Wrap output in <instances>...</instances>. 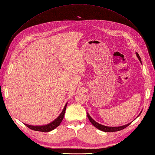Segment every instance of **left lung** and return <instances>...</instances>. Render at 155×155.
<instances>
[{"mask_svg":"<svg viewBox=\"0 0 155 155\" xmlns=\"http://www.w3.org/2000/svg\"><path fill=\"white\" fill-rule=\"evenodd\" d=\"M136 55H137V58H138V59H139V61H140V63H142L141 58H140L139 54H138L137 52H136ZM141 113H142V111H141V112H140V113L139 114V115H140V114H141ZM139 115H138V116H139ZM87 117H88V120H90L91 124H92L94 126L96 127L97 129H99V130H102V131H104V132H107V133H111V132H115V131L121 130H122V129H125V127H127L129 126V125L131 124V122H130V123H129L128 124H126V125H122V126H119V127H108V126H105V125H101V124H100L99 123L96 122V121L95 120H94L91 118V116L88 114V112H87Z\"/></svg>","mask_w":155,"mask_h":155,"instance_id":"obj_1","label":"left lung"}]
</instances>
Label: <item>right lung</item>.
Listing matches in <instances>:
<instances>
[{
    "mask_svg": "<svg viewBox=\"0 0 155 155\" xmlns=\"http://www.w3.org/2000/svg\"><path fill=\"white\" fill-rule=\"evenodd\" d=\"M67 104L68 103H67V104H65L63 109L61 112V113L59 114V116L58 117V118L55 119L53 121H51V123H50L48 124L43 125H37V126L36 125H30L26 124H25V125L26 126H27L28 128H30V129H32L34 130L41 131V132H44V133L50 132V131L55 129L56 127H58L60 125L61 123V121L64 118V115L65 113V110H66Z\"/></svg>",
    "mask_w": 155,
    "mask_h": 155,
    "instance_id": "add662e5",
    "label": "right lung"
}]
</instances>
